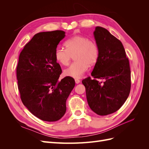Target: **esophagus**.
<instances>
[{
    "mask_svg": "<svg viewBox=\"0 0 149 149\" xmlns=\"http://www.w3.org/2000/svg\"><path fill=\"white\" fill-rule=\"evenodd\" d=\"M74 81H75L76 84H79L80 83V80L78 79H75Z\"/></svg>",
    "mask_w": 149,
    "mask_h": 149,
    "instance_id": "obj_1",
    "label": "esophagus"
}]
</instances>
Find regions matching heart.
I'll use <instances>...</instances> for the list:
<instances>
[{"label":"heart","mask_w":149,"mask_h":149,"mask_svg":"<svg viewBox=\"0 0 149 149\" xmlns=\"http://www.w3.org/2000/svg\"><path fill=\"white\" fill-rule=\"evenodd\" d=\"M66 49L58 47L55 51L56 60L62 65L69 64L71 56L75 61L64 71V74L68 77L80 78L84 75L89 66L97 62L100 51L97 43L83 35H75L65 43Z\"/></svg>","instance_id":"b5f03b06"}]
</instances>
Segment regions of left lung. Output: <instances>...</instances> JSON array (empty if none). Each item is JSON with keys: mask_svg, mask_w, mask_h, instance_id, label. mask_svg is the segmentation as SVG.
Segmentation results:
<instances>
[{"mask_svg": "<svg viewBox=\"0 0 149 149\" xmlns=\"http://www.w3.org/2000/svg\"><path fill=\"white\" fill-rule=\"evenodd\" d=\"M100 55L90 77L82 81L88 105L100 116L119 109L127 100L131 86L129 59L123 43L109 31L96 26L94 31ZM97 79H104L100 82Z\"/></svg>", "mask_w": 149, "mask_h": 149, "instance_id": "8db88e82", "label": "left lung"}]
</instances>
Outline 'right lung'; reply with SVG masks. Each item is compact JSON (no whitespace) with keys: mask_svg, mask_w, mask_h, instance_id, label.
I'll use <instances>...</instances> for the list:
<instances>
[{"mask_svg":"<svg viewBox=\"0 0 149 149\" xmlns=\"http://www.w3.org/2000/svg\"><path fill=\"white\" fill-rule=\"evenodd\" d=\"M65 37L62 30L37 33L19 55L17 78L21 100L31 114L44 121H56L65 115L67 98L75 86L68 76L58 81L62 70L55 51Z\"/></svg>","mask_w":149,"mask_h":149,"instance_id":"add662e5","label":"right lung"}]
</instances>
